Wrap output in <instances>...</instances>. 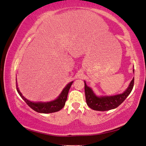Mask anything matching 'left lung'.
Returning <instances> with one entry per match:
<instances>
[{
	"label": "left lung",
	"mask_w": 146,
	"mask_h": 146,
	"mask_svg": "<svg viewBox=\"0 0 146 146\" xmlns=\"http://www.w3.org/2000/svg\"><path fill=\"white\" fill-rule=\"evenodd\" d=\"M84 83L85 94H86V100L87 105L94 110L107 111L117 108L126 100L133 89L134 78L131 81L128 89L123 94L112 96L98 97L94 94L92 89L87 86L86 82H84Z\"/></svg>",
	"instance_id": "left-lung-1"
}]
</instances>
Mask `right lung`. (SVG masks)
<instances>
[{
	"label": "right lung",
	"instance_id": "add662e5",
	"mask_svg": "<svg viewBox=\"0 0 146 146\" xmlns=\"http://www.w3.org/2000/svg\"><path fill=\"white\" fill-rule=\"evenodd\" d=\"M17 80V79H16ZM17 83V82H16ZM73 82L69 83L65 88L62 90L61 93H60V96L57 98L54 101L52 102H47V103H34L32 102L31 101H29L25 98L22 96V94H21L19 89L18 88L17 83V89L18 92V94H20L21 98L25 101V102L32 109L36 111L37 112L39 113H53L55 112H58L60 110H61L62 108L64 107L65 103L67 100L68 94L69 90H70L71 86L72 85Z\"/></svg>",
	"mask_w": 146,
	"mask_h": 146
}]
</instances>
